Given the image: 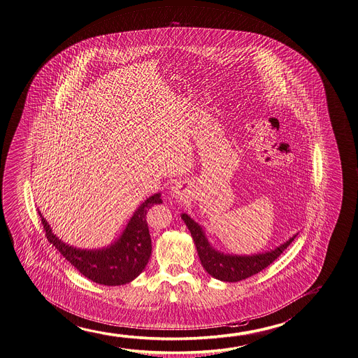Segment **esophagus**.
<instances>
[{"label": "esophagus", "mask_w": 358, "mask_h": 358, "mask_svg": "<svg viewBox=\"0 0 358 358\" xmlns=\"http://www.w3.org/2000/svg\"><path fill=\"white\" fill-rule=\"evenodd\" d=\"M171 195L174 196V198H176V199H182V195H184V188H182V185H180L179 182L178 184H176V185H173L171 187Z\"/></svg>", "instance_id": "obj_1"}]
</instances>
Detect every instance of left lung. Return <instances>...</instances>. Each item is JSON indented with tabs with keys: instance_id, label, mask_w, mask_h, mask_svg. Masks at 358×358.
I'll return each instance as SVG.
<instances>
[{
	"instance_id": "8db88e82",
	"label": "left lung",
	"mask_w": 358,
	"mask_h": 358,
	"mask_svg": "<svg viewBox=\"0 0 358 358\" xmlns=\"http://www.w3.org/2000/svg\"><path fill=\"white\" fill-rule=\"evenodd\" d=\"M182 221L188 226L190 234L193 236L195 248L199 255L203 267L207 273L215 279L221 281L234 282L240 280L248 279L255 273H260L270 264L279 257L280 255L289 248L296 234L285 243L265 254L252 255V256H232L223 255L209 245L207 237L204 236L202 227L193 221L188 215H182Z\"/></svg>"
}]
</instances>
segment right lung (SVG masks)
<instances>
[{
	"instance_id": "1",
	"label": "right lung",
	"mask_w": 358,
	"mask_h": 358,
	"mask_svg": "<svg viewBox=\"0 0 358 358\" xmlns=\"http://www.w3.org/2000/svg\"><path fill=\"white\" fill-rule=\"evenodd\" d=\"M160 193L148 198L132 215L117 242L102 250H79L65 245L55 237L48 222L41 217L46 240L69 261L87 279L101 285H124L143 273L151 255V238L146 213L152 206L160 204Z\"/></svg>"
}]
</instances>
